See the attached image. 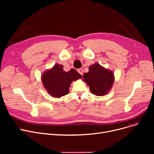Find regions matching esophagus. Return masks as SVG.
<instances>
[{
	"mask_svg": "<svg viewBox=\"0 0 154 154\" xmlns=\"http://www.w3.org/2000/svg\"><path fill=\"white\" fill-rule=\"evenodd\" d=\"M78 72L79 73V74H80V75H83V70L82 69H78Z\"/></svg>",
	"mask_w": 154,
	"mask_h": 154,
	"instance_id": "obj_1",
	"label": "esophagus"
}]
</instances>
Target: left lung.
I'll return each mask as SVG.
<instances>
[{"label": "left lung", "instance_id": "8db88e82", "mask_svg": "<svg viewBox=\"0 0 154 154\" xmlns=\"http://www.w3.org/2000/svg\"><path fill=\"white\" fill-rule=\"evenodd\" d=\"M82 80L89 87L92 94L103 96L111 89L114 83V72L95 63L88 67V72L84 73Z\"/></svg>", "mask_w": 154, "mask_h": 154}]
</instances>
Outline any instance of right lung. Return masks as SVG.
I'll return each instance as SVG.
<instances>
[{
  "label": "right lung",
  "mask_w": 154,
  "mask_h": 154,
  "mask_svg": "<svg viewBox=\"0 0 154 154\" xmlns=\"http://www.w3.org/2000/svg\"><path fill=\"white\" fill-rule=\"evenodd\" d=\"M82 76L74 69L65 72L63 66L56 63L44 71L41 75L42 84L47 92L54 98H60L69 92V87L73 81Z\"/></svg>",
  "instance_id": "obj_1"
}]
</instances>
